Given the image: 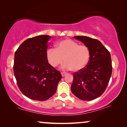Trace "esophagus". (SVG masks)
Listing matches in <instances>:
<instances>
[{"label":"esophagus","instance_id":"obj_1","mask_svg":"<svg viewBox=\"0 0 127 127\" xmlns=\"http://www.w3.org/2000/svg\"><path fill=\"white\" fill-rule=\"evenodd\" d=\"M66 74H67L66 73H65V72H62V73H61V74H62V77H64V76H65Z\"/></svg>","mask_w":127,"mask_h":127}]
</instances>
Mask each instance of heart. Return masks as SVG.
I'll use <instances>...</instances> for the list:
<instances>
[{"instance_id":"obj_1","label":"heart","mask_w":127,"mask_h":127,"mask_svg":"<svg viewBox=\"0 0 127 127\" xmlns=\"http://www.w3.org/2000/svg\"><path fill=\"white\" fill-rule=\"evenodd\" d=\"M90 48L86 45L79 44L71 39H65L58 43L56 48L47 50V61L53 67H57L64 61L63 67L79 72L86 67L90 59Z\"/></svg>"}]
</instances>
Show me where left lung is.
I'll use <instances>...</instances> for the list:
<instances>
[{
  "label": "left lung",
  "instance_id": "obj_1",
  "mask_svg": "<svg viewBox=\"0 0 127 127\" xmlns=\"http://www.w3.org/2000/svg\"><path fill=\"white\" fill-rule=\"evenodd\" d=\"M90 48L89 62L80 71L73 73L71 91L83 100H91L100 96L105 91L112 73L110 52L100 41L87 36H74Z\"/></svg>",
  "mask_w": 127,
  "mask_h": 127
}]
</instances>
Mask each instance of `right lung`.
Listing matches in <instances>:
<instances>
[{
  "label": "right lung",
  "mask_w": 127,
  "mask_h": 127,
  "mask_svg": "<svg viewBox=\"0 0 127 127\" xmlns=\"http://www.w3.org/2000/svg\"><path fill=\"white\" fill-rule=\"evenodd\" d=\"M51 37L40 35L24 41L14 55V73L20 91L33 100H46L55 93L62 78L49 64L46 53Z\"/></svg>",
  "instance_id": "obj_1"
}]
</instances>
